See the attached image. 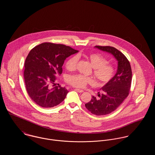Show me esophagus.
Here are the masks:
<instances>
[{
	"mask_svg": "<svg viewBox=\"0 0 155 155\" xmlns=\"http://www.w3.org/2000/svg\"><path fill=\"white\" fill-rule=\"evenodd\" d=\"M75 90L76 91H77V92H80V93H82V92H84V91H83V90H82V89H75Z\"/></svg>",
	"mask_w": 155,
	"mask_h": 155,
	"instance_id": "34e87169",
	"label": "esophagus"
}]
</instances>
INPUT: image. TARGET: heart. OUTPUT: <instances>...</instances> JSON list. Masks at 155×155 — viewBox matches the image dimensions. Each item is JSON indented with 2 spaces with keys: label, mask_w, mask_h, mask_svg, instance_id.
<instances>
[{
  "label": "heart",
  "mask_w": 155,
  "mask_h": 155,
  "mask_svg": "<svg viewBox=\"0 0 155 155\" xmlns=\"http://www.w3.org/2000/svg\"><path fill=\"white\" fill-rule=\"evenodd\" d=\"M87 58L94 68V74L99 83L105 84L110 81L114 74V68L107 63V60L97 54H91ZM78 61V57L74 56L67 61L66 66L68 70L75 69ZM69 84L75 87L84 88L88 84H94L95 81L91 77H85L80 74L69 76L67 78Z\"/></svg>",
  "instance_id": "1"
}]
</instances>
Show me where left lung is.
I'll return each mask as SVG.
<instances>
[{
  "mask_svg": "<svg viewBox=\"0 0 155 155\" xmlns=\"http://www.w3.org/2000/svg\"><path fill=\"white\" fill-rule=\"evenodd\" d=\"M95 48L110 53L118 61L116 73L101 89L102 94H98L100 98L96 99L92 96L91 100L85 104L91 113L103 116L115 110L128 95L132 81V71L128 59L115 48L109 46H95Z\"/></svg>",
  "mask_w": 155,
  "mask_h": 155,
  "instance_id": "8db88e82",
  "label": "left lung"
}]
</instances>
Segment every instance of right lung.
<instances>
[{
    "label": "right lung",
    "instance_id": "obj_1",
    "mask_svg": "<svg viewBox=\"0 0 155 155\" xmlns=\"http://www.w3.org/2000/svg\"><path fill=\"white\" fill-rule=\"evenodd\" d=\"M78 52L64 45L45 42L31 50L25 61L24 77L28 94L42 107H53L62 102L68 91L65 87H52L56 76L62 73L67 58ZM54 85H53L54 86Z\"/></svg>",
    "mask_w": 155,
    "mask_h": 155
}]
</instances>
